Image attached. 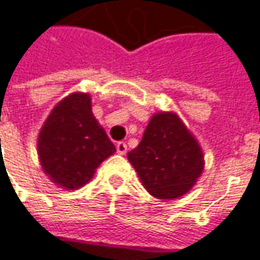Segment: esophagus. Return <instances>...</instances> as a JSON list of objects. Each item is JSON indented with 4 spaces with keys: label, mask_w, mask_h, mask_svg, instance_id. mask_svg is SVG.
Listing matches in <instances>:
<instances>
[{
    "label": "esophagus",
    "mask_w": 260,
    "mask_h": 260,
    "mask_svg": "<svg viewBox=\"0 0 260 260\" xmlns=\"http://www.w3.org/2000/svg\"><path fill=\"white\" fill-rule=\"evenodd\" d=\"M115 148H117V153H120V155H125L127 153V145L124 142H118L115 145Z\"/></svg>",
    "instance_id": "1"
}]
</instances>
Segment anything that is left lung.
Listing matches in <instances>:
<instances>
[{
	"mask_svg": "<svg viewBox=\"0 0 260 260\" xmlns=\"http://www.w3.org/2000/svg\"><path fill=\"white\" fill-rule=\"evenodd\" d=\"M127 158L145 188L164 201L190 191L205 165L199 142L175 112L153 114L139 146Z\"/></svg>",
	"mask_w": 260,
	"mask_h": 260,
	"instance_id": "8db88e82",
	"label": "left lung"
}]
</instances>
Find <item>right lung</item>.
I'll return each instance as SVG.
<instances>
[{
    "label": "right lung",
    "instance_id": "add662e5",
    "mask_svg": "<svg viewBox=\"0 0 260 260\" xmlns=\"http://www.w3.org/2000/svg\"><path fill=\"white\" fill-rule=\"evenodd\" d=\"M115 152L92 114L87 93L74 92L54 107L38 137V155L45 174L62 188L76 190Z\"/></svg>",
    "mask_w": 260,
    "mask_h": 260
}]
</instances>
